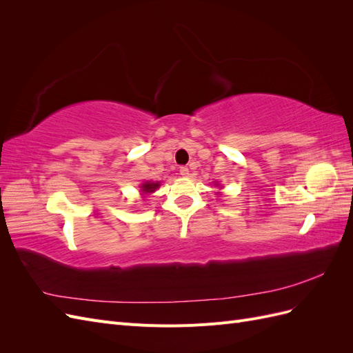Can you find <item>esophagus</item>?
Returning a JSON list of instances; mask_svg holds the SVG:
<instances>
[{
    "label": "esophagus",
    "mask_w": 353,
    "mask_h": 353,
    "mask_svg": "<svg viewBox=\"0 0 353 353\" xmlns=\"http://www.w3.org/2000/svg\"><path fill=\"white\" fill-rule=\"evenodd\" d=\"M179 174L183 175V176H188L190 170H188V168H187V166H181V168H179Z\"/></svg>",
    "instance_id": "34e87169"
}]
</instances>
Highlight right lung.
I'll use <instances>...</instances> for the list:
<instances>
[{"label":"right lung","instance_id":"obj_1","mask_svg":"<svg viewBox=\"0 0 353 353\" xmlns=\"http://www.w3.org/2000/svg\"><path fill=\"white\" fill-rule=\"evenodd\" d=\"M157 187H159L157 183H147L143 185V191L144 193H152V191H154Z\"/></svg>","mask_w":353,"mask_h":353}]
</instances>
